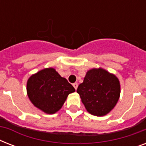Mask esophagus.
Here are the masks:
<instances>
[{"mask_svg": "<svg viewBox=\"0 0 146 146\" xmlns=\"http://www.w3.org/2000/svg\"><path fill=\"white\" fill-rule=\"evenodd\" d=\"M73 87H74V89H75L76 90V89H77V87H78V83H77V82H75V83H73Z\"/></svg>", "mask_w": 146, "mask_h": 146, "instance_id": "esophagus-1", "label": "esophagus"}]
</instances>
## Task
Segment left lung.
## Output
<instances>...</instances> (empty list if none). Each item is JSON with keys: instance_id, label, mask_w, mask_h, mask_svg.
<instances>
[{"instance_id": "1", "label": "left lung", "mask_w": 146, "mask_h": 146, "mask_svg": "<svg viewBox=\"0 0 146 146\" xmlns=\"http://www.w3.org/2000/svg\"><path fill=\"white\" fill-rule=\"evenodd\" d=\"M76 92L88 112L92 115L104 116L118 102L120 82L115 76L103 69H92L87 72Z\"/></svg>"}]
</instances>
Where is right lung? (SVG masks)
Segmentation results:
<instances>
[{
    "instance_id": "1",
    "label": "right lung",
    "mask_w": 146,
    "mask_h": 146,
    "mask_svg": "<svg viewBox=\"0 0 146 146\" xmlns=\"http://www.w3.org/2000/svg\"><path fill=\"white\" fill-rule=\"evenodd\" d=\"M26 90L32 103L50 114L59 111L69 94L75 92L73 86L53 68L44 69L32 76Z\"/></svg>"
}]
</instances>
